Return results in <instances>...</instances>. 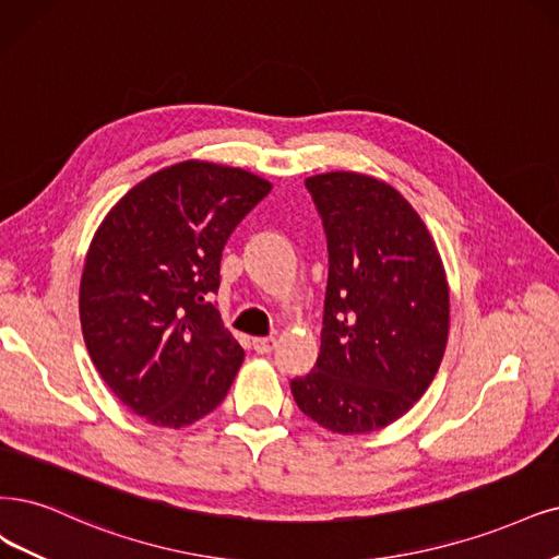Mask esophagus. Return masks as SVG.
<instances>
[{"instance_id":"34e87169","label":"esophagus","mask_w":559,"mask_h":559,"mask_svg":"<svg viewBox=\"0 0 559 559\" xmlns=\"http://www.w3.org/2000/svg\"><path fill=\"white\" fill-rule=\"evenodd\" d=\"M276 347V338L274 336H262V338H253V349L258 355H269Z\"/></svg>"}]
</instances>
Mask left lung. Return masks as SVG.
<instances>
[{"label":"left lung","mask_w":559,"mask_h":559,"mask_svg":"<svg viewBox=\"0 0 559 559\" xmlns=\"http://www.w3.org/2000/svg\"><path fill=\"white\" fill-rule=\"evenodd\" d=\"M306 189L324 225L329 278L318 361L290 389L322 428L361 436L401 419L436 378L449 336L447 274L394 186L324 173Z\"/></svg>","instance_id":"obj_1"}]
</instances>
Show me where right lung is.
I'll use <instances>...</instances> for the list:
<instances>
[{
    "instance_id": "right-lung-1",
    "label": "right lung",
    "mask_w": 559,
    "mask_h": 559,
    "mask_svg": "<svg viewBox=\"0 0 559 559\" xmlns=\"http://www.w3.org/2000/svg\"><path fill=\"white\" fill-rule=\"evenodd\" d=\"M269 191L241 168L183 160L133 186L98 225L80 281L82 336L133 415L183 428L230 391L243 349L212 295L225 241Z\"/></svg>"
}]
</instances>
